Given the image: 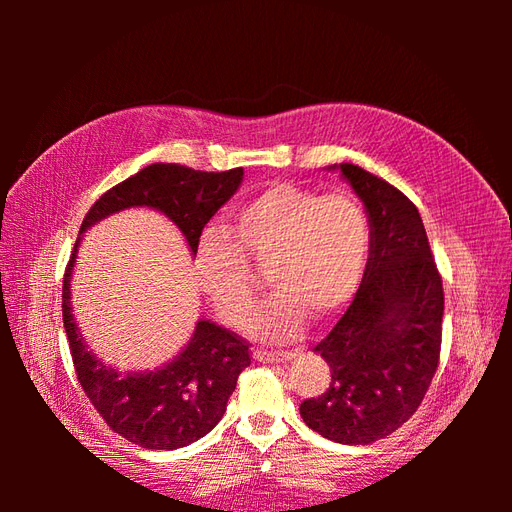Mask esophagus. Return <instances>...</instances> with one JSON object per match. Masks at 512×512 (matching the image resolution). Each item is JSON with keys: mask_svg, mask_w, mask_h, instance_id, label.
Segmentation results:
<instances>
[{"mask_svg": "<svg viewBox=\"0 0 512 512\" xmlns=\"http://www.w3.org/2000/svg\"><path fill=\"white\" fill-rule=\"evenodd\" d=\"M294 352L286 350H269V348H254V359L260 363H275V361H288Z\"/></svg>", "mask_w": 512, "mask_h": 512, "instance_id": "1", "label": "esophagus"}]
</instances>
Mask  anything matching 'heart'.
<instances>
[{
	"label": "heart",
	"instance_id": "b5f03b06",
	"mask_svg": "<svg viewBox=\"0 0 512 512\" xmlns=\"http://www.w3.org/2000/svg\"><path fill=\"white\" fill-rule=\"evenodd\" d=\"M369 222L348 194L318 196L275 183L247 200L226 230H207L198 245V280L228 324L256 307L254 269H269L275 294L247 322V333L282 342L299 335L305 314L329 320L352 301L363 280Z\"/></svg>",
	"mask_w": 512,
	"mask_h": 512
}]
</instances>
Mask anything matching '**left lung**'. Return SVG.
I'll list each match as a JSON object with an SVG mask.
<instances>
[{
    "mask_svg": "<svg viewBox=\"0 0 512 512\" xmlns=\"http://www.w3.org/2000/svg\"><path fill=\"white\" fill-rule=\"evenodd\" d=\"M339 168L369 213V258L346 314L314 346L329 389L299 410L327 440L371 444L408 421L436 376L444 290L412 200L361 166Z\"/></svg>",
    "mask_w": 512,
    "mask_h": 512,
    "instance_id": "8db88e82",
    "label": "left lung"
}]
</instances>
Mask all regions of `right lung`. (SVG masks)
Here are the masks:
<instances>
[{
	"mask_svg": "<svg viewBox=\"0 0 512 512\" xmlns=\"http://www.w3.org/2000/svg\"><path fill=\"white\" fill-rule=\"evenodd\" d=\"M243 168L205 173L183 164H149L106 190L81 224V232L115 211L153 207L173 220L196 254L200 232L237 192ZM66 265L61 312L72 363L91 406L121 438L153 451H175L203 438L226 412L241 371L250 365V342L215 322L200 320L194 337L173 363L145 374H119L91 354L70 312V275Z\"/></svg>",
	"mask_w": 512,
	"mask_h": 512,
	"instance_id": "add662e5",
	"label": "right lung"
}]
</instances>
